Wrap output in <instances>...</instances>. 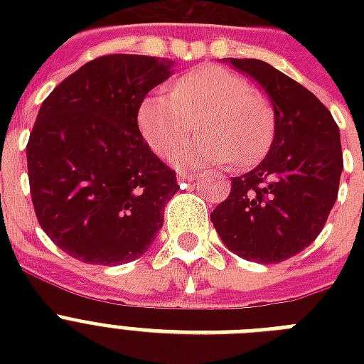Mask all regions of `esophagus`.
<instances>
[{"instance_id": "esophagus-1", "label": "esophagus", "mask_w": 364, "mask_h": 364, "mask_svg": "<svg viewBox=\"0 0 364 364\" xmlns=\"http://www.w3.org/2000/svg\"><path fill=\"white\" fill-rule=\"evenodd\" d=\"M198 179V173L194 171H177V181H196Z\"/></svg>"}]
</instances>
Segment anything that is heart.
Here are the masks:
<instances>
[{
  "label": "heart",
  "instance_id": "obj_1",
  "mask_svg": "<svg viewBox=\"0 0 364 364\" xmlns=\"http://www.w3.org/2000/svg\"><path fill=\"white\" fill-rule=\"evenodd\" d=\"M203 121L205 134L173 153L179 166H249L266 154L274 136V113L249 82L219 65H202L179 77L171 94H151L137 111V126L153 153L168 156Z\"/></svg>",
  "mask_w": 364,
  "mask_h": 364
}]
</instances>
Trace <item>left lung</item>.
Segmentation results:
<instances>
[{
	"mask_svg": "<svg viewBox=\"0 0 364 364\" xmlns=\"http://www.w3.org/2000/svg\"><path fill=\"white\" fill-rule=\"evenodd\" d=\"M268 96L274 139L262 162L240 177L211 213L234 255L274 264L306 249L327 223L344 170L340 130L314 94L262 60L225 58Z\"/></svg>",
	"mask_w": 364,
	"mask_h": 364,
	"instance_id": "left-lung-1",
	"label": "left lung"
}]
</instances>
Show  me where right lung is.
Masks as SVG:
<instances>
[{"label":"right lung","instance_id":"1","mask_svg":"<svg viewBox=\"0 0 364 364\" xmlns=\"http://www.w3.org/2000/svg\"><path fill=\"white\" fill-rule=\"evenodd\" d=\"M173 73V60L109 54L65 77L37 113L26 147L37 221L62 251L88 264L141 257L179 191L143 139L137 111Z\"/></svg>","mask_w":364,"mask_h":364}]
</instances>
